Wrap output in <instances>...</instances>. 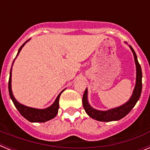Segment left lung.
I'll return each mask as SVG.
<instances>
[{
    "instance_id": "obj_1",
    "label": "left lung",
    "mask_w": 150,
    "mask_h": 150,
    "mask_svg": "<svg viewBox=\"0 0 150 150\" xmlns=\"http://www.w3.org/2000/svg\"><path fill=\"white\" fill-rule=\"evenodd\" d=\"M130 48L132 50V52L134 57L135 64H136V71H137V77H136V85H135L134 89L133 94H132L131 98L125 104L120 106L116 108L109 110L106 111H100L98 110L94 109L91 107L88 101V90L86 88L85 92L83 96V104L84 107L85 111L87 114L91 118L96 120L100 122H111L117 121L126 116L130 111L133 109L137 100H139L142 91V71L141 67L137 61V57L134 50H133L132 46H130Z\"/></svg>"
}]
</instances>
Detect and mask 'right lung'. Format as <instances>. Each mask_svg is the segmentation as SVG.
<instances>
[{"label":"right lung","mask_w":150,"mask_h":150,"mask_svg":"<svg viewBox=\"0 0 150 150\" xmlns=\"http://www.w3.org/2000/svg\"><path fill=\"white\" fill-rule=\"evenodd\" d=\"M29 40H28L25 43H24L22 45L19 50L18 51V53L17 55H18V53L20 52L21 50L24 46V45L27 43ZM16 55V56H17ZM13 65V64H12ZM12 68L10 70V79H9V83H8V88H9V93H10V98L13 100V104L15 105V107H16V109L18 110V112H20V114L23 116L24 118H25L26 120H28L30 122H45L46 121H49V120L53 119L55 117V116L58 113V110H59V98H60V95L62 94V91L58 95L57 98L55 99V102L53 104H52L50 107H49L48 108H46V109L40 110V109H35V108H32V107H29L27 106H25L23 104H21L20 103H18L16 98H14L13 95V91H12V88H11V76H12Z\"/></svg>","instance_id":"1"}]
</instances>
